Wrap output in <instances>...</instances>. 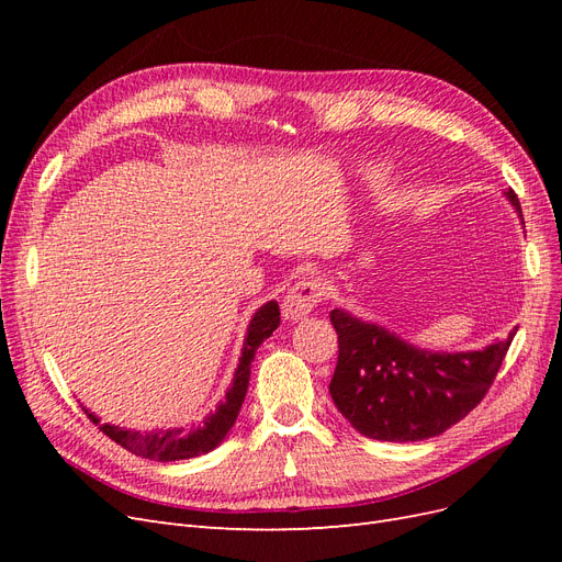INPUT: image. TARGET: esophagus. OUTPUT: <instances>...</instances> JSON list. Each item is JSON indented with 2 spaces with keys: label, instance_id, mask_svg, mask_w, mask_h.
Here are the masks:
<instances>
[{
  "label": "esophagus",
  "instance_id": "obj_1",
  "mask_svg": "<svg viewBox=\"0 0 562 562\" xmlns=\"http://www.w3.org/2000/svg\"><path fill=\"white\" fill-rule=\"evenodd\" d=\"M323 297V283L316 281V279H304V281H297L291 291L285 293L283 297V316L288 321H302L304 316H310L314 312L316 304L321 302Z\"/></svg>",
  "mask_w": 562,
  "mask_h": 562
}]
</instances>
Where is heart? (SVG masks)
I'll return each mask as SVG.
<instances>
[{
    "instance_id": "heart-1",
    "label": "heart",
    "mask_w": 562,
    "mask_h": 562,
    "mask_svg": "<svg viewBox=\"0 0 562 562\" xmlns=\"http://www.w3.org/2000/svg\"><path fill=\"white\" fill-rule=\"evenodd\" d=\"M356 178H359V182L366 184L368 190H375V187H382L389 180V166L380 159H368L356 168Z\"/></svg>"
}]
</instances>
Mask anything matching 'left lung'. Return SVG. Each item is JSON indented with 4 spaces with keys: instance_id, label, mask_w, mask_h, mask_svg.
Instances as JSON below:
<instances>
[{
    "instance_id": "1",
    "label": "left lung",
    "mask_w": 562,
    "mask_h": 562,
    "mask_svg": "<svg viewBox=\"0 0 562 562\" xmlns=\"http://www.w3.org/2000/svg\"><path fill=\"white\" fill-rule=\"evenodd\" d=\"M522 220L514 190L504 192ZM339 356L330 382L337 411L375 440L413 443L448 431L483 401L514 333L479 351H429L380 323L333 310Z\"/></svg>"
}]
</instances>
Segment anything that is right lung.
<instances>
[{"label": "right lung", "instance_id": "right-lung-1", "mask_svg": "<svg viewBox=\"0 0 562 562\" xmlns=\"http://www.w3.org/2000/svg\"><path fill=\"white\" fill-rule=\"evenodd\" d=\"M279 323H281V312H279L277 300L265 302L262 307L252 314L244 337L239 366L234 370V378L229 389L225 391V398L220 401L215 411L203 417V422L196 424V427L135 431V429H122L110 422L100 424V417L91 413L89 407H83V413L89 415L93 424H100V431L110 436L114 443H119L138 457L155 459V462H178V459H192L199 454H206L223 443L229 429L234 427L236 417H239L241 403L248 391L250 363L255 359V351H258V347L265 342V339L279 328Z\"/></svg>", "mask_w": 562, "mask_h": 562}]
</instances>
